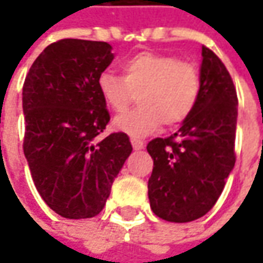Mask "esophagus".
<instances>
[{
    "label": "esophagus",
    "instance_id": "34e87169",
    "mask_svg": "<svg viewBox=\"0 0 263 263\" xmlns=\"http://www.w3.org/2000/svg\"><path fill=\"white\" fill-rule=\"evenodd\" d=\"M130 142H132V146H133L135 151H140V149L145 147V142L142 139H139V137H130Z\"/></svg>",
    "mask_w": 263,
    "mask_h": 263
}]
</instances>
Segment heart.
<instances>
[{"mask_svg": "<svg viewBox=\"0 0 263 263\" xmlns=\"http://www.w3.org/2000/svg\"><path fill=\"white\" fill-rule=\"evenodd\" d=\"M123 77L104 71L98 89L105 105L124 112L139 98L136 109L117 117L114 127L132 136H145L164 126L176 127L193 114L202 92L197 67L170 54L143 51L121 63Z\"/></svg>", "mask_w": 263, "mask_h": 263, "instance_id": "heart-1", "label": "heart"}]
</instances>
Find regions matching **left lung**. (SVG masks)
<instances>
[{
    "label": "left lung",
    "mask_w": 263,
    "mask_h": 263,
    "mask_svg": "<svg viewBox=\"0 0 263 263\" xmlns=\"http://www.w3.org/2000/svg\"><path fill=\"white\" fill-rule=\"evenodd\" d=\"M202 92L193 114L177 133L146 146L154 159L147 181L151 208L170 222L208 214L236 164V86L214 51L202 46Z\"/></svg>",
    "instance_id": "obj_1"
}]
</instances>
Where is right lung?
<instances>
[{"instance_id":"right-lung-1","label":"right lung","mask_w":263,"mask_h":263,"mask_svg":"<svg viewBox=\"0 0 263 263\" xmlns=\"http://www.w3.org/2000/svg\"><path fill=\"white\" fill-rule=\"evenodd\" d=\"M106 42L61 39L32 64L23 85V152L36 190L61 217L98 215L132 154L123 132L98 139L109 112L98 79L112 61Z\"/></svg>"}]
</instances>
